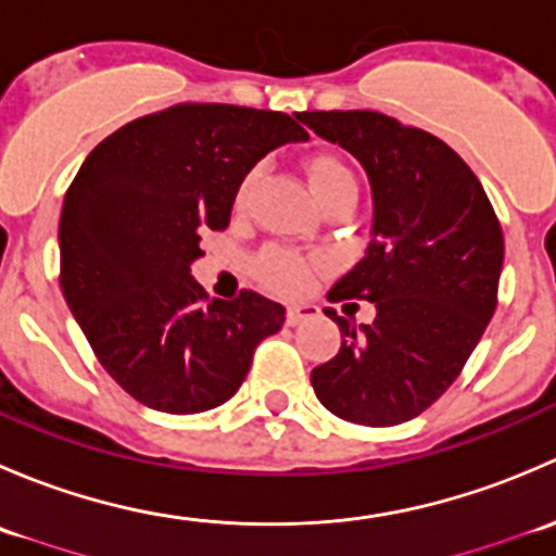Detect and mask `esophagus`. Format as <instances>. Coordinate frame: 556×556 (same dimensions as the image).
<instances>
[{
    "instance_id": "obj_1",
    "label": "esophagus",
    "mask_w": 556,
    "mask_h": 556,
    "mask_svg": "<svg viewBox=\"0 0 556 556\" xmlns=\"http://www.w3.org/2000/svg\"><path fill=\"white\" fill-rule=\"evenodd\" d=\"M317 314H319V309L314 304H293V306H288L285 319H288V325H301L304 319L317 317Z\"/></svg>"
}]
</instances>
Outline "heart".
I'll return each instance as SVG.
<instances>
[{"instance_id":"1","label":"heart","mask_w":556,"mask_h":556,"mask_svg":"<svg viewBox=\"0 0 556 556\" xmlns=\"http://www.w3.org/2000/svg\"><path fill=\"white\" fill-rule=\"evenodd\" d=\"M261 172L252 169L244 177V182L239 185L237 204L242 206L250 199L252 188H255ZM309 182L314 199L319 201V206L328 204L336 199H357V182L355 174L346 169L339 159H330V155H319L309 164ZM252 271L261 279L263 288H268L271 293L279 295H301L312 288L314 274H317V261L299 255L293 250H282V247H268L252 263Z\"/></svg>"}]
</instances>
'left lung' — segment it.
<instances>
[{
	"label": "left lung",
	"instance_id": "8db88e82",
	"mask_svg": "<svg viewBox=\"0 0 556 556\" xmlns=\"http://www.w3.org/2000/svg\"><path fill=\"white\" fill-rule=\"evenodd\" d=\"M299 121L361 161L374 199L366 255L328 301H371L377 317L355 325L325 309L341 350L314 368L312 387L346 422H408L450 390L495 314L501 223L476 174L433 134L371 110Z\"/></svg>",
	"mask_w": 556,
	"mask_h": 556
}]
</instances>
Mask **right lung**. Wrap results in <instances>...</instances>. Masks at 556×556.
<instances>
[{
  "label": "right lung",
  "instance_id": "1",
  "mask_svg": "<svg viewBox=\"0 0 556 556\" xmlns=\"http://www.w3.org/2000/svg\"><path fill=\"white\" fill-rule=\"evenodd\" d=\"M309 134L285 112L174 104L99 142L64 195L61 290L104 371L148 408L199 414L244 382L285 306L210 301L190 274L201 233L231 220L252 166Z\"/></svg>",
  "mask_w": 556,
  "mask_h": 556
}]
</instances>
